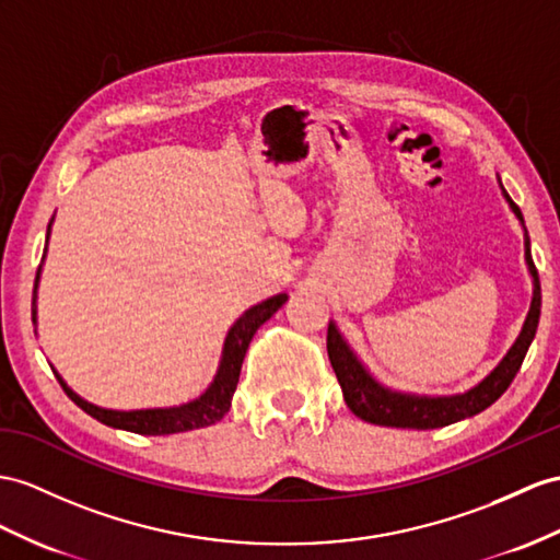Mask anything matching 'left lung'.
I'll use <instances>...</instances> for the list:
<instances>
[{
	"label": "left lung",
	"instance_id": "8db88e82",
	"mask_svg": "<svg viewBox=\"0 0 560 560\" xmlns=\"http://www.w3.org/2000/svg\"><path fill=\"white\" fill-rule=\"evenodd\" d=\"M501 192L506 197L509 207L515 213L517 221H521L525 228L521 209L515 207V201L509 197L503 185H501ZM525 261L529 268L532 284H535V292H532V304H529V313L525 318L523 330L494 371L489 373L480 385H475L472 389L463 394H452V397H418V394H406V392H397L380 385L377 380L365 371V365L359 361L357 353H353L351 347L345 342V337L339 335L337 325L335 323L327 325V357H330L332 371L339 380V387H342L345 401L351 408V413L359 416L365 422H373V425L434 430V428L452 425V422H458L463 418L477 416L480 411H485V408L492 406L501 394L509 389L515 373L521 371L525 353L532 345V339H535L537 325H539L541 288H539V272L529 254L527 230H525Z\"/></svg>",
	"mask_w": 560,
	"mask_h": 560
}]
</instances>
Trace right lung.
<instances>
[{"mask_svg":"<svg viewBox=\"0 0 560 560\" xmlns=\"http://www.w3.org/2000/svg\"><path fill=\"white\" fill-rule=\"evenodd\" d=\"M51 223H54V218L47 225V242H49V233H51ZM45 254H47V247H45ZM39 270H43V266L37 268V278H35L33 323H37L35 302H37ZM284 302H288V294H276V296L266 299V302L252 306L249 311H244L237 318V323L228 330L221 365H218V373L213 377V383L209 385V389L203 392L199 399L180 404V406L140 408V411H112V408L94 406V404L85 401L83 397H78V394L63 383V377L54 371V368L51 371H54V375H57L63 392L68 394V399L78 404L85 413L97 418L108 428H118V430H128V432H138V434H175V432L209 428L230 411V401H233V394L237 389L242 361H244V353H247V349H249L252 337L256 335L258 327H261Z\"/></svg>","mask_w":560,"mask_h":560,"instance_id":"1","label":"right lung"}]
</instances>
